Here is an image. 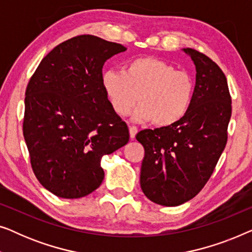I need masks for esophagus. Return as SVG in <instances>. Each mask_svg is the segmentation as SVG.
I'll return each instance as SVG.
<instances>
[{
	"label": "esophagus",
	"mask_w": 252,
	"mask_h": 252,
	"mask_svg": "<svg viewBox=\"0 0 252 252\" xmlns=\"http://www.w3.org/2000/svg\"><path fill=\"white\" fill-rule=\"evenodd\" d=\"M136 133H137V128L135 126H129V136H130V139H135V135H136Z\"/></svg>",
	"instance_id": "obj_1"
}]
</instances>
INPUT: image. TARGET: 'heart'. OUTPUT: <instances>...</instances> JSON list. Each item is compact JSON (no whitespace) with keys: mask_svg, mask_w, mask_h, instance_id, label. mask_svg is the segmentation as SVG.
Segmentation results:
<instances>
[{"mask_svg":"<svg viewBox=\"0 0 252 252\" xmlns=\"http://www.w3.org/2000/svg\"><path fill=\"white\" fill-rule=\"evenodd\" d=\"M102 88L113 111L127 116L137 101L134 119L168 127L185 118L194 96V80L160 58L146 56L127 62L124 71L108 70Z\"/></svg>","mask_w":252,"mask_h":252,"instance_id":"b5f03b06","label":"heart"}]
</instances>
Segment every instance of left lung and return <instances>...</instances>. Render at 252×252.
<instances>
[{
  "mask_svg": "<svg viewBox=\"0 0 252 252\" xmlns=\"http://www.w3.org/2000/svg\"><path fill=\"white\" fill-rule=\"evenodd\" d=\"M196 67L194 96L187 115L168 127L143 129L141 189L150 201L177 206L195 197L215 171L227 143L232 116L227 79L211 58L185 48Z\"/></svg>",
  "mask_w": 252,
  "mask_h": 252,
  "instance_id": "obj_1",
  "label": "left lung"
}]
</instances>
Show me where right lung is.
Here are the masks:
<instances>
[{
    "label": "right lung",
    "instance_id": "right-lung-1",
    "mask_svg": "<svg viewBox=\"0 0 252 252\" xmlns=\"http://www.w3.org/2000/svg\"><path fill=\"white\" fill-rule=\"evenodd\" d=\"M119 43L79 35L41 61L25 93L23 133L41 185L62 198H80L101 186V158L128 142L126 123L102 88L103 65L125 51Z\"/></svg>",
    "mask_w": 252,
    "mask_h": 252
}]
</instances>
